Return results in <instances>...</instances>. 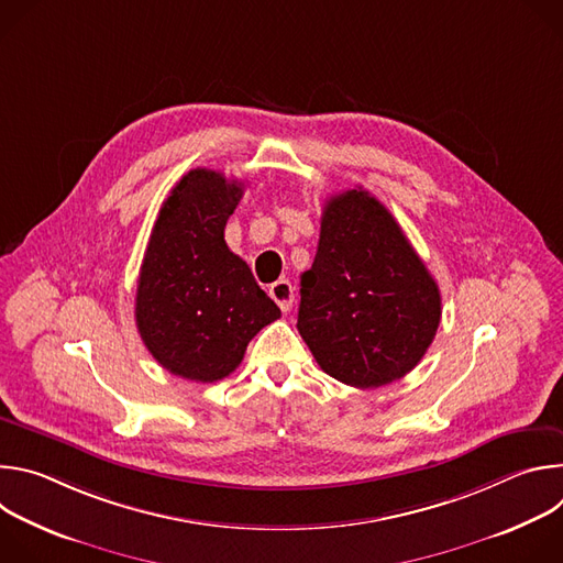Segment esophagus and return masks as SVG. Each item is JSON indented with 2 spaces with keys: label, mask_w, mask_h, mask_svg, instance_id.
I'll list each match as a JSON object with an SVG mask.
<instances>
[{
  "label": "esophagus",
  "mask_w": 563,
  "mask_h": 563,
  "mask_svg": "<svg viewBox=\"0 0 563 563\" xmlns=\"http://www.w3.org/2000/svg\"><path fill=\"white\" fill-rule=\"evenodd\" d=\"M269 296L274 298V302L280 307V311H289L291 305H294V287L289 280H276L272 287H269Z\"/></svg>",
  "instance_id": "obj_1"
}]
</instances>
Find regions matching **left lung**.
<instances>
[{
	"instance_id": "8db88e82",
	"label": "left lung",
	"mask_w": 563,
	"mask_h": 563,
	"mask_svg": "<svg viewBox=\"0 0 563 563\" xmlns=\"http://www.w3.org/2000/svg\"><path fill=\"white\" fill-rule=\"evenodd\" d=\"M439 323V285L385 205L363 189L332 196L296 325L320 369L358 389L387 385L417 367Z\"/></svg>"
}]
</instances>
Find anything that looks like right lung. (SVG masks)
<instances>
[{"label":"right lung","mask_w":563,"mask_h":563,"mask_svg":"<svg viewBox=\"0 0 563 563\" xmlns=\"http://www.w3.org/2000/svg\"><path fill=\"white\" fill-rule=\"evenodd\" d=\"M243 183L191 169L153 224L135 294V325L167 372L213 383L229 376L250 341L280 309L247 263L229 252L224 224Z\"/></svg>","instance_id":"obj_1"}]
</instances>
